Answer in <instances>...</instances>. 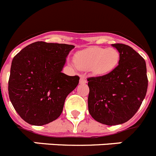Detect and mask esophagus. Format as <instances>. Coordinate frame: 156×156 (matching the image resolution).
I'll list each match as a JSON object with an SVG mask.
<instances>
[{
    "mask_svg": "<svg viewBox=\"0 0 156 156\" xmlns=\"http://www.w3.org/2000/svg\"><path fill=\"white\" fill-rule=\"evenodd\" d=\"M87 83V80H86V78L84 76H80V84H84Z\"/></svg>",
    "mask_w": 156,
    "mask_h": 156,
    "instance_id": "1",
    "label": "esophagus"
}]
</instances>
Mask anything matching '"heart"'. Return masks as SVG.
<instances>
[{"instance_id": "obj_1", "label": "heart", "mask_w": 156, "mask_h": 156, "mask_svg": "<svg viewBox=\"0 0 156 156\" xmlns=\"http://www.w3.org/2000/svg\"><path fill=\"white\" fill-rule=\"evenodd\" d=\"M119 58L120 54L116 48L90 46L78 51L73 61L81 70H90L94 75L103 76L114 70Z\"/></svg>"}]
</instances>
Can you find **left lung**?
<instances>
[{
	"mask_svg": "<svg viewBox=\"0 0 156 156\" xmlns=\"http://www.w3.org/2000/svg\"><path fill=\"white\" fill-rule=\"evenodd\" d=\"M120 54L118 66L107 75L88 78V110L106 125L129 121L145 99L148 88L145 61L131 47L112 44Z\"/></svg>",
	"mask_w": 156,
	"mask_h": 156,
	"instance_id": "left-lung-1",
	"label": "left lung"
}]
</instances>
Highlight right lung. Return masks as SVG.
Listing matches in <instances>:
<instances>
[{
    "label": "right lung",
    "mask_w": 156,
    "mask_h": 156,
    "mask_svg": "<svg viewBox=\"0 0 156 156\" xmlns=\"http://www.w3.org/2000/svg\"><path fill=\"white\" fill-rule=\"evenodd\" d=\"M74 47L36 42L13 58L8 82L10 101L30 125H46L62 114L66 98L79 83V76L62 73Z\"/></svg>",
    "instance_id": "add662e5"
}]
</instances>
